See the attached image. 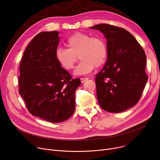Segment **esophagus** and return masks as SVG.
I'll use <instances>...</instances> for the list:
<instances>
[{"label": "esophagus", "mask_w": 160, "mask_h": 160, "mask_svg": "<svg viewBox=\"0 0 160 160\" xmlns=\"http://www.w3.org/2000/svg\"><path fill=\"white\" fill-rule=\"evenodd\" d=\"M87 80H88V78H81V82H85Z\"/></svg>", "instance_id": "esophagus-1"}]
</instances>
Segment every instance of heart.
<instances>
[{
    "label": "heart",
    "instance_id": "1",
    "mask_svg": "<svg viewBox=\"0 0 160 160\" xmlns=\"http://www.w3.org/2000/svg\"><path fill=\"white\" fill-rule=\"evenodd\" d=\"M68 48L55 50V58L61 67L67 70L74 68L78 57L81 59L75 71L76 75L91 72L94 67L99 68L106 62L108 50L105 40L102 37L77 32L67 40Z\"/></svg>",
    "mask_w": 160,
    "mask_h": 160
}]
</instances>
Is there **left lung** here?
Masks as SVG:
<instances>
[{
  "label": "left lung",
  "instance_id": "8db88e82",
  "mask_svg": "<svg viewBox=\"0 0 160 160\" xmlns=\"http://www.w3.org/2000/svg\"><path fill=\"white\" fill-rule=\"evenodd\" d=\"M90 28L101 32L107 39V61L95 78L99 104L109 112H123L139 101L146 85L145 52L124 28L107 24Z\"/></svg>",
  "mask_w": 160,
  "mask_h": 160
}]
</instances>
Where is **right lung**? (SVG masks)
Instances as JSON below:
<instances>
[{"label":"right lung","mask_w":160,"mask_h":160,"mask_svg":"<svg viewBox=\"0 0 160 160\" xmlns=\"http://www.w3.org/2000/svg\"><path fill=\"white\" fill-rule=\"evenodd\" d=\"M59 32H43L28 45L21 59L19 93L32 115L51 123L62 122L75 111V92L81 84L55 59Z\"/></svg>","instance_id":"obj_1"}]
</instances>
